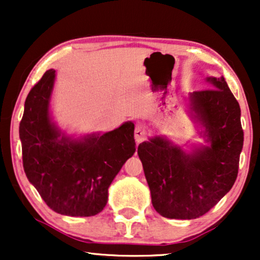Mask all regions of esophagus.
I'll list each match as a JSON object with an SVG mask.
<instances>
[{"instance_id": "34e87169", "label": "esophagus", "mask_w": 260, "mask_h": 260, "mask_svg": "<svg viewBox=\"0 0 260 260\" xmlns=\"http://www.w3.org/2000/svg\"><path fill=\"white\" fill-rule=\"evenodd\" d=\"M147 136L148 130L143 125H137L136 129H135V140H136V143H142V142L147 140Z\"/></svg>"}]
</instances>
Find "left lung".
<instances>
[{"instance_id":"left-lung-1","label":"left lung","mask_w":260,"mask_h":260,"mask_svg":"<svg viewBox=\"0 0 260 260\" xmlns=\"http://www.w3.org/2000/svg\"><path fill=\"white\" fill-rule=\"evenodd\" d=\"M206 80L212 88L191 92L189 105L208 147L186 152L159 136L138 145L152 206L165 218L190 220L206 214L238 176L244 144L239 103L225 78Z\"/></svg>"}]
</instances>
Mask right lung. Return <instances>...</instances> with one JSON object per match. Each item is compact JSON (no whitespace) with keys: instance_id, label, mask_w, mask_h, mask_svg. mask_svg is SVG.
<instances>
[{"instance_id":"add662e5","label":"right lung","mask_w":260,"mask_h":260,"mask_svg":"<svg viewBox=\"0 0 260 260\" xmlns=\"http://www.w3.org/2000/svg\"><path fill=\"white\" fill-rule=\"evenodd\" d=\"M55 70H48L24 102L20 122L23 169L29 182L53 211L92 216L108 202V189L136 151L135 125L126 122L104 135L80 140L61 135L49 116Z\"/></svg>"}]
</instances>
